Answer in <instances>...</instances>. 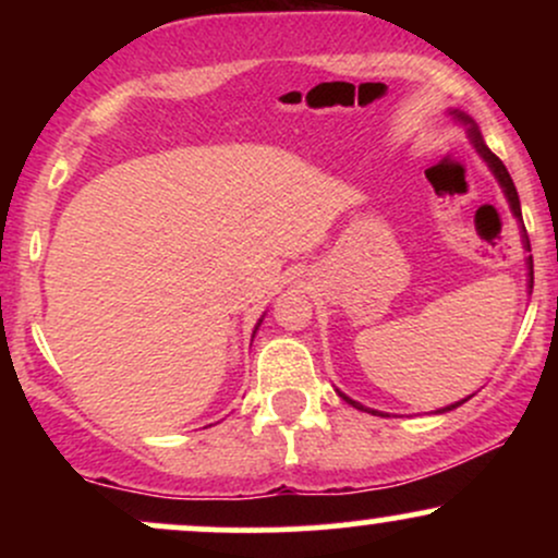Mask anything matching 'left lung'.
<instances>
[{
	"label": "left lung",
	"mask_w": 558,
	"mask_h": 558,
	"mask_svg": "<svg viewBox=\"0 0 558 558\" xmlns=\"http://www.w3.org/2000/svg\"><path fill=\"white\" fill-rule=\"evenodd\" d=\"M451 114L453 118L459 120V123H464V125H470V136H472V144H475V149L480 151V157L485 159V162H488V168H490V172L493 175H496V181L501 183V189H504V194H506V198H509V207H511V213H514V217L517 220H520V228H522V241H524V248H527L530 252V241H527V233H524V222H522V209H520V196H517V189H514V181H511V175H509V170H506V165L501 162V159H498L496 155H493V151L488 149V146H485V141H483V136H480V131H477V125L472 123L470 118H466L464 112H459V110H451ZM527 275H530V288H533V257H527ZM338 396H341L343 401H349L351 407L354 409H362V412H369V414H380V412H375V409H367V407H362L360 401H354V399H349V396L345 393H341V390H338ZM466 399H470V396H466ZM466 399H462V401H457V403H451V407H444V409H438V414H444V412H451V409H457V407H462V403L466 401Z\"/></svg>",
	"instance_id": "left-lung-1"
}]
</instances>
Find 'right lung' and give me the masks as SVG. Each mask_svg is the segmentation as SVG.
Wrapping results in <instances>:
<instances>
[{
	"instance_id": "obj_1",
	"label": "right lung",
	"mask_w": 558,
	"mask_h": 558,
	"mask_svg": "<svg viewBox=\"0 0 558 558\" xmlns=\"http://www.w3.org/2000/svg\"><path fill=\"white\" fill-rule=\"evenodd\" d=\"M259 323H262V319H259ZM259 323H257V328H259ZM257 328H254V332H257Z\"/></svg>"
}]
</instances>
